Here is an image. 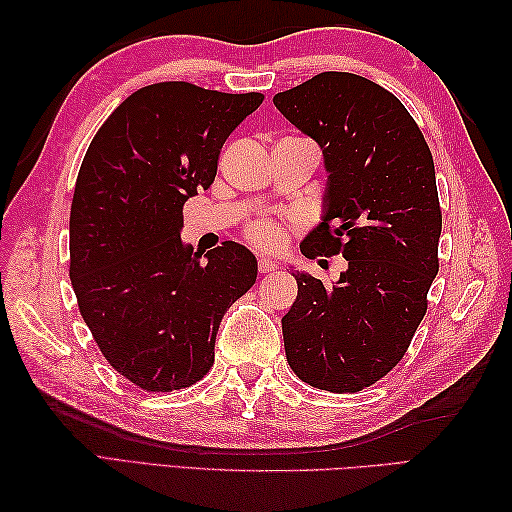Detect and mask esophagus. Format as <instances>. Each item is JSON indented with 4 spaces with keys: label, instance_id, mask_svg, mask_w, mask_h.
Wrapping results in <instances>:
<instances>
[{
    "label": "esophagus",
    "instance_id": "obj_1",
    "mask_svg": "<svg viewBox=\"0 0 512 512\" xmlns=\"http://www.w3.org/2000/svg\"><path fill=\"white\" fill-rule=\"evenodd\" d=\"M257 268H259V273H273V270H277V264L270 262V259H259Z\"/></svg>",
    "mask_w": 512,
    "mask_h": 512
}]
</instances>
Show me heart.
Segmentation results:
<instances>
[{"mask_svg": "<svg viewBox=\"0 0 512 512\" xmlns=\"http://www.w3.org/2000/svg\"><path fill=\"white\" fill-rule=\"evenodd\" d=\"M244 233L248 242L257 250H264V253H279V250L288 242V226L279 224L275 220L248 222Z\"/></svg>", "mask_w": 512, "mask_h": 512, "instance_id": "obj_1", "label": "heart"}]
</instances>
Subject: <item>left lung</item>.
I'll return each mask as SVG.
<instances>
[{"label": "left lung", "instance_id": "8db88e82", "mask_svg": "<svg viewBox=\"0 0 512 512\" xmlns=\"http://www.w3.org/2000/svg\"><path fill=\"white\" fill-rule=\"evenodd\" d=\"M273 103L317 140L330 173L323 222L301 253L347 259L336 286L292 275L286 358L303 383L354 394L402 361L427 314L442 231L433 156L407 107L365 76L321 72Z\"/></svg>", "mask_w": 512, "mask_h": 512}]
</instances>
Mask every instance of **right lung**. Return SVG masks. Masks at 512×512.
<instances>
[{"label": "right lung", "instance_id": "obj_1", "mask_svg": "<svg viewBox=\"0 0 512 512\" xmlns=\"http://www.w3.org/2000/svg\"><path fill=\"white\" fill-rule=\"evenodd\" d=\"M264 94L187 81L140 88L85 151L70 209V279L105 361L151 394L213 367L224 312L257 279L248 248L206 253L180 239L182 206L209 189L222 145Z\"/></svg>", "mask_w": 512, "mask_h": 512}]
</instances>
